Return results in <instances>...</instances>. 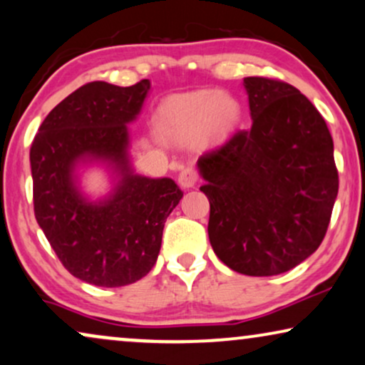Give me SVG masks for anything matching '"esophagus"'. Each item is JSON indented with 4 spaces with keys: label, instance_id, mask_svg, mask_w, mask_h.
<instances>
[{
    "label": "esophagus",
    "instance_id": "34e87169",
    "mask_svg": "<svg viewBox=\"0 0 365 365\" xmlns=\"http://www.w3.org/2000/svg\"><path fill=\"white\" fill-rule=\"evenodd\" d=\"M178 182L179 186L184 187V189H189V187H194L197 182V173L194 168H184L181 173H179V178H178Z\"/></svg>",
    "mask_w": 365,
    "mask_h": 365
}]
</instances>
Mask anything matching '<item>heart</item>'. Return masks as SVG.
<instances>
[{
  "instance_id": "b5f03b06",
  "label": "heart",
  "mask_w": 365,
  "mask_h": 365,
  "mask_svg": "<svg viewBox=\"0 0 365 365\" xmlns=\"http://www.w3.org/2000/svg\"><path fill=\"white\" fill-rule=\"evenodd\" d=\"M242 108L237 99L219 89L171 94L159 104L154 123L164 141L187 146L199 143L204 148H221L239 129Z\"/></svg>"
}]
</instances>
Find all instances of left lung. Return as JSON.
I'll return each instance as SVG.
<instances>
[{
    "label": "left lung",
    "mask_w": 365,
    "mask_h": 365,
    "mask_svg": "<svg viewBox=\"0 0 365 365\" xmlns=\"http://www.w3.org/2000/svg\"><path fill=\"white\" fill-rule=\"evenodd\" d=\"M252 126L197 159L216 256L246 276L291 271L326 236L339 176L321 113L291 84L244 78Z\"/></svg>",
    "instance_id": "obj_1"
}]
</instances>
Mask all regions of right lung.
Returning <instances> with one entry per match:
<instances>
[{"instance_id":"obj_1","label":"right lung","mask_w":365,"mask_h":365,"mask_svg":"<svg viewBox=\"0 0 365 365\" xmlns=\"http://www.w3.org/2000/svg\"><path fill=\"white\" fill-rule=\"evenodd\" d=\"M149 89V79L128 88L84 84L48 114L29 151L39 227L63 266L93 286L121 287L146 276L182 197L171 178H146L131 166L128 124ZM84 163L112 171V191L96 202L78 187Z\"/></svg>"}]
</instances>
